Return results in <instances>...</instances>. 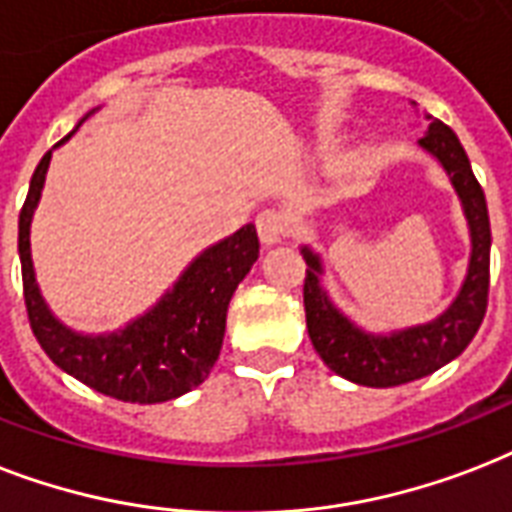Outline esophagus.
Listing matches in <instances>:
<instances>
[{
	"mask_svg": "<svg viewBox=\"0 0 512 512\" xmlns=\"http://www.w3.org/2000/svg\"><path fill=\"white\" fill-rule=\"evenodd\" d=\"M257 233H260V241L265 247H273L287 236V228H290V217L282 212V209H265V212L257 214Z\"/></svg>",
	"mask_w": 512,
	"mask_h": 512,
	"instance_id": "esophagus-1",
	"label": "esophagus"
}]
</instances>
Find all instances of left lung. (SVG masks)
<instances>
[{
	"label": "left lung",
	"instance_id": "8db88e82",
	"mask_svg": "<svg viewBox=\"0 0 512 512\" xmlns=\"http://www.w3.org/2000/svg\"><path fill=\"white\" fill-rule=\"evenodd\" d=\"M427 120L429 128L419 139V147L443 166L462 201L464 220L470 228L467 273L451 306L424 325L403 327L392 333H368L330 300L322 284V273H325L322 257L308 244L300 247V255L308 265L306 284H303L308 338L327 368L351 384L386 389L435 373L467 349L486 314L491 252L486 195L454 131L429 115Z\"/></svg>",
	"mask_w": 512,
	"mask_h": 512
}]
</instances>
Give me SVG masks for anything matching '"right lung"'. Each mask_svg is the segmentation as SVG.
Listing matches in <instances>:
<instances>
[{
  "label": "right lung",
  "mask_w": 512,
  "mask_h": 512,
  "mask_svg": "<svg viewBox=\"0 0 512 512\" xmlns=\"http://www.w3.org/2000/svg\"><path fill=\"white\" fill-rule=\"evenodd\" d=\"M93 112L96 109H91L74 131ZM53 150L39 161L18 220L23 298L39 346L64 373L123 403H166L204 384L220 357L230 298L260 255L255 225L249 222L233 236L195 255L171 290L163 292L155 306L131 319L126 327L99 335L80 333L50 311L31 260V217L42 198Z\"/></svg>",
  "instance_id": "add662e5"
}]
</instances>
